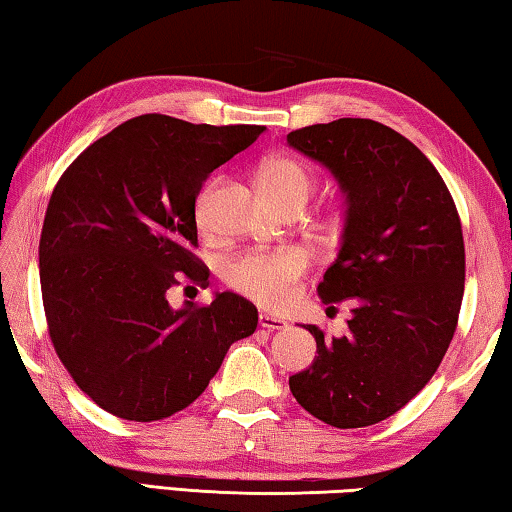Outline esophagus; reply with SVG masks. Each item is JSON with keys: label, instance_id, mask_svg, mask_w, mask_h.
Masks as SVG:
<instances>
[{"label": "esophagus", "instance_id": "obj_1", "mask_svg": "<svg viewBox=\"0 0 512 512\" xmlns=\"http://www.w3.org/2000/svg\"><path fill=\"white\" fill-rule=\"evenodd\" d=\"M258 326L267 328V330H283V328H288V321L281 317L267 315V312H261V315H258Z\"/></svg>", "mask_w": 512, "mask_h": 512}]
</instances>
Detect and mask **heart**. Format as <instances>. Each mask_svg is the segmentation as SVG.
I'll list each match as a JSON object with an SVG mask.
<instances>
[{"mask_svg": "<svg viewBox=\"0 0 512 512\" xmlns=\"http://www.w3.org/2000/svg\"><path fill=\"white\" fill-rule=\"evenodd\" d=\"M265 193L285 209L290 204H306L315 188V175L297 157L276 155L261 166ZM218 179H209L195 197V222L209 227V204ZM308 256L299 249L249 251L224 267V281L245 297L267 308H283L294 299L297 283L306 274Z\"/></svg>", "mask_w": 512, "mask_h": 512, "instance_id": "heart-1", "label": "heart"}]
</instances>
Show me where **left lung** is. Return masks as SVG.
I'll list each match as a JSON object with an SVG mask.
<instances>
[{
    "mask_svg": "<svg viewBox=\"0 0 512 512\" xmlns=\"http://www.w3.org/2000/svg\"><path fill=\"white\" fill-rule=\"evenodd\" d=\"M288 143L324 164L346 197L337 261L317 292L326 306L353 303L344 337L303 326L317 355L290 391L328 425L369 427L432 380L452 342L465 283L459 211L432 161L378 121L308 125Z\"/></svg>",
    "mask_w": 512,
    "mask_h": 512,
    "instance_id": "1",
    "label": "left lung"
}]
</instances>
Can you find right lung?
<instances>
[{
  "label": "right lung",
  "instance_id": "right-lung-1",
  "mask_svg": "<svg viewBox=\"0 0 512 512\" xmlns=\"http://www.w3.org/2000/svg\"><path fill=\"white\" fill-rule=\"evenodd\" d=\"M263 130L143 114L80 152L53 188L40 236L49 337L78 389L116 418L186 409L256 330L258 310L238 294L175 310L168 290L209 285L191 251L195 197Z\"/></svg>",
  "mask_w": 512,
  "mask_h": 512
}]
</instances>
